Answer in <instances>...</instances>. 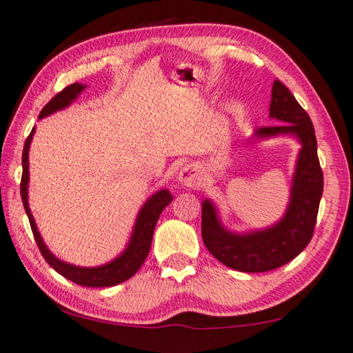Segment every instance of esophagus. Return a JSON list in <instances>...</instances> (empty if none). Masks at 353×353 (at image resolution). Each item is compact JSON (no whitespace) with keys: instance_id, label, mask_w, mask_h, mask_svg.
Returning a JSON list of instances; mask_svg holds the SVG:
<instances>
[{"instance_id":"1","label":"esophagus","mask_w":353,"mask_h":353,"mask_svg":"<svg viewBox=\"0 0 353 353\" xmlns=\"http://www.w3.org/2000/svg\"><path fill=\"white\" fill-rule=\"evenodd\" d=\"M178 180H180L181 184H184V186H188V188H200V186H202V178H200V173L194 165L183 167L180 175H178Z\"/></svg>"}]
</instances>
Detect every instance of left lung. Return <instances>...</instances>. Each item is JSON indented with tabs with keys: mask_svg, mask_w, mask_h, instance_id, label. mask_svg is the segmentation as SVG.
I'll use <instances>...</instances> for the list:
<instances>
[{
	"mask_svg": "<svg viewBox=\"0 0 353 353\" xmlns=\"http://www.w3.org/2000/svg\"><path fill=\"white\" fill-rule=\"evenodd\" d=\"M270 117L284 121L278 126H260L259 137L295 134L303 148L298 158L289 210L279 224L251 235H235L219 224L208 200L202 203V240L208 251L227 267L243 273H263L283 267L307 246L314 235L319 205L323 192V172L317 156V139L309 115L290 93L274 80Z\"/></svg>",
	"mask_w": 353,
	"mask_h": 353,
	"instance_id": "8db88e82",
	"label": "left lung"
}]
</instances>
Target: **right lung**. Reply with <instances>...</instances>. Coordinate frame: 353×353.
Returning <instances> with one entry per match:
<instances>
[{"instance_id": "add662e5", "label": "right lung", "mask_w": 353, "mask_h": 353, "mask_svg": "<svg viewBox=\"0 0 353 353\" xmlns=\"http://www.w3.org/2000/svg\"><path fill=\"white\" fill-rule=\"evenodd\" d=\"M83 88L85 86L80 83H72L66 86V88L59 91L58 94L53 96L52 99L47 102V105L42 108L39 113V118H44L53 112L61 110V108L68 107ZM32 134H34V128H32L28 139H26L25 146H23V154H21V165H23V172H21L20 195H21V202H23L26 214H28L32 235H34V240L37 243V248H39L42 257L46 259V262L50 265L57 273L64 276V278L69 281H72V283L83 287H112V285L124 283V281H128L129 278H132V276L137 273V270L142 267L146 256H148L156 222H158L162 210L172 202L173 199L172 194L169 191H159L143 205V208L140 210L139 213L137 222H135V229L132 233L131 243H129L126 251H124L120 257L113 260V262L102 265V267H97V268H80V267H74V265L64 263L61 260H58L46 248L39 232H37V227L34 224V219H32V214L28 207V151H30Z\"/></svg>"}]
</instances>
